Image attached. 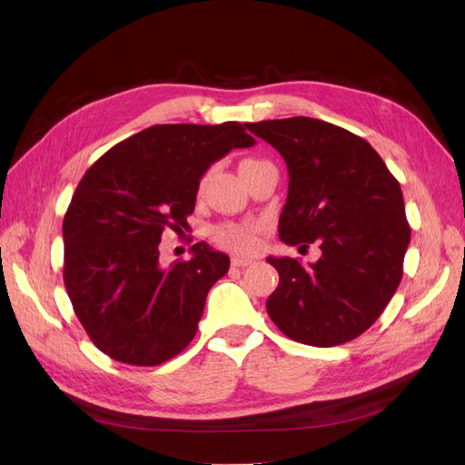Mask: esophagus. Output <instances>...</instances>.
<instances>
[{"label": "esophagus", "mask_w": 465, "mask_h": 465, "mask_svg": "<svg viewBox=\"0 0 465 465\" xmlns=\"http://www.w3.org/2000/svg\"><path fill=\"white\" fill-rule=\"evenodd\" d=\"M252 263H254V260H252V258H241V256L232 258L234 267H246V265H252Z\"/></svg>", "instance_id": "esophagus-1"}]
</instances>
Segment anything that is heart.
Listing matches in <instances>:
<instances>
[{
	"instance_id": "1",
	"label": "heart",
	"mask_w": 465,
	"mask_h": 465,
	"mask_svg": "<svg viewBox=\"0 0 465 465\" xmlns=\"http://www.w3.org/2000/svg\"><path fill=\"white\" fill-rule=\"evenodd\" d=\"M254 161V159H246L242 163ZM207 182V176L202 178L200 182V190H203ZM260 234H262V227L256 223H246V224H223L215 231V241L229 248L232 252H238V254H252L256 252L260 246Z\"/></svg>"
}]
</instances>
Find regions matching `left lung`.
<instances>
[{"mask_svg": "<svg viewBox=\"0 0 465 465\" xmlns=\"http://www.w3.org/2000/svg\"><path fill=\"white\" fill-rule=\"evenodd\" d=\"M246 128L289 168L279 238L301 248L318 242L322 250L308 267L267 258L279 273L267 314L304 345L355 340L384 312L403 275L411 229L400 182L369 142L330 122L294 116Z\"/></svg>", "mask_w": 465, "mask_h": 465, "instance_id": "8db88e82", "label": "left lung"}]
</instances>
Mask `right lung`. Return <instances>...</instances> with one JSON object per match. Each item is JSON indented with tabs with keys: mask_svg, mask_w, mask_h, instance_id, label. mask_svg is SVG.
I'll return each instance as SVG.
<instances>
[{
	"mask_svg": "<svg viewBox=\"0 0 465 465\" xmlns=\"http://www.w3.org/2000/svg\"><path fill=\"white\" fill-rule=\"evenodd\" d=\"M254 143L238 122L151 125L106 151L81 178L62 227L64 283L104 355L157 367L190 345L207 292L231 260L198 242L192 260L161 265V236L188 227L211 164Z\"/></svg>",
	"mask_w": 465,
	"mask_h": 465,
	"instance_id": "1",
	"label": "right lung"
}]
</instances>
